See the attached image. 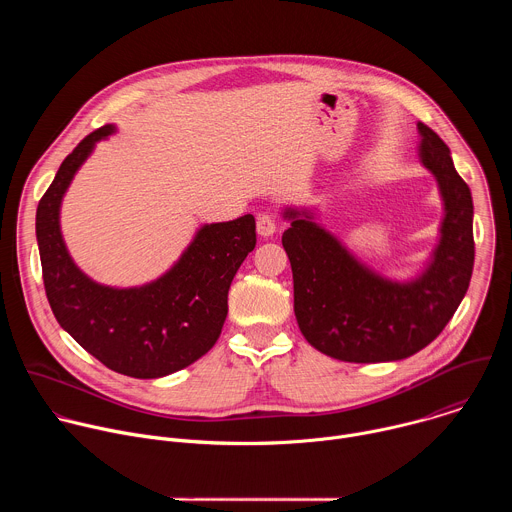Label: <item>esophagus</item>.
Masks as SVG:
<instances>
[{
	"mask_svg": "<svg viewBox=\"0 0 512 512\" xmlns=\"http://www.w3.org/2000/svg\"><path fill=\"white\" fill-rule=\"evenodd\" d=\"M277 231V218L273 212H261L257 216V233L261 237H273V233Z\"/></svg>",
	"mask_w": 512,
	"mask_h": 512,
	"instance_id": "1",
	"label": "esophagus"
}]
</instances>
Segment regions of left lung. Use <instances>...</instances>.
Returning a JSON list of instances; mask_svg holds the SVG:
<instances>
[{
	"instance_id": "left-lung-1",
	"label": "left lung",
	"mask_w": 512,
	"mask_h": 512,
	"mask_svg": "<svg viewBox=\"0 0 512 512\" xmlns=\"http://www.w3.org/2000/svg\"><path fill=\"white\" fill-rule=\"evenodd\" d=\"M419 162L433 174L444 216L440 241L423 269L391 279L362 263L316 221L310 208L285 206L281 243L294 273V312L304 338L344 362L407 358L440 336L464 300L474 267V204L450 148L417 123Z\"/></svg>"
}]
</instances>
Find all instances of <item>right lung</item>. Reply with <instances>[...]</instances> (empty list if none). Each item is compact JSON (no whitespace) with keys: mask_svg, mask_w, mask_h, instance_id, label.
<instances>
[{"mask_svg":"<svg viewBox=\"0 0 512 512\" xmlns=\"http://www.w3.org/2000/svg\"><path fill=\"white\" fill-rule=\"evenodd\" d=\"M117 131L103 125L60 164L36 210V239L48 304L58 324L107 369L160 379L204 356L227 320L231 281L255 249V216L202 225L180 259L158 279L135 287L97 283L72 261L60 231L62 198L93 154Z\"/></svg>","mask_w":512,"mask_h":512,"instance_id":"add662e5","label":"right lung"}]
</instances>
